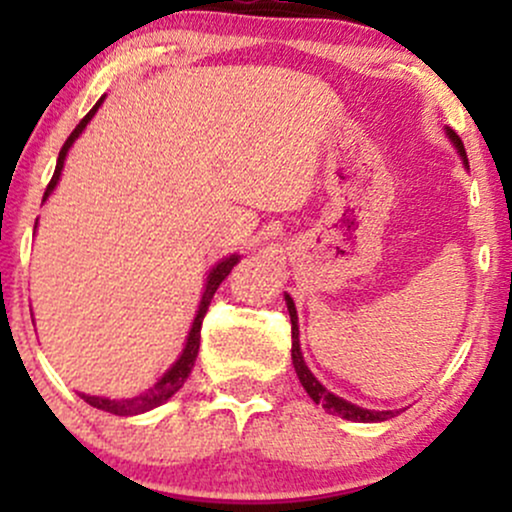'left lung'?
Listing matches in <instances>:
<instances>
[{
  "label": "left lung",
  "mask_w": 512,
  "mask_h": 512,
  "mask_svg": "<svg viewBox=\"0 0 512 512\" xmlns=\"http://www.w3.org/2000/svg\"><path fill=\"white\" fill-rule=\"evenodd\" d=\"M452 144L457 146V151H460V156L467 161V154H464V144L462 139L457 137L452 129H448ZM286 305H289V315H291V356H293V368H296L298 373V380H301V385L305 387V392H308L310 399H313L315 404H322L330 414L334 416H342L346 421H361V424H370V421H387L392 419V411H370V409H361L356 407V404L346 402L342 397H334L332 392H327L325 387L315 380V375L310 373L308 366H305L303 361V354H301V344H298V315H296V305H293L291 296H286Z\"/></svg>",
  "instance_id": "left-lung-1"
}]
</instances>
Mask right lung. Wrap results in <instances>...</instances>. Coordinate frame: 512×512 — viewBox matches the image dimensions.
Returning <instances> with one entry per match:
<instances>
[{
    "label": "right lung",
    "mask_w": 512,
    "mask_h": 512,
    "mask_svg": "<svg viewBox=\"0 0 512 512\" xmlns=\"http://www.w3.org/2000/svg\"><path fill=\"white\" fill-rule=\"evenodd\" d=\"M101 101H103V98H101ZM101 101H98L91 110H88L84 120H81L79 125L74 127V132L69 134L67 142H64V146L60 149V158H57L55 175H52V180L48 182V190H45V197L50 195L52 187H55L57 180H60V173H62L64 158H67L69 146H72L74 139L79 137L81 129L88 125V120H91V117L96 115V110H98V105H101ZM236 264H238V255H231V257H228V260H223L221 264H216L214 272L209 274L207 291H204L202 303H199L197 317H195V322H192L190 337H187V344H185V349H182V356L178 358V361H175V366L170 368L168 373L163 375V378L158 380L154 387H151V390H146L144 395L132 397V399H103V397H91V395H81V399H84L86 404H91V407L110 411V414H115V416H132V414H142V411L154 409V407H158V404H163V402H166V399L173 397L175 392H178L180 387L185 385L187 375L192 373V366H195V358H197V351H199V337H202V320H204V315H207V310H209V305H211V298H214V293H216V289H219V284H221L223 279H226L228 274H231V269L236 267Z\"/></svg>",
    "instance_id": "right-lung-1"
}]
</instances>
